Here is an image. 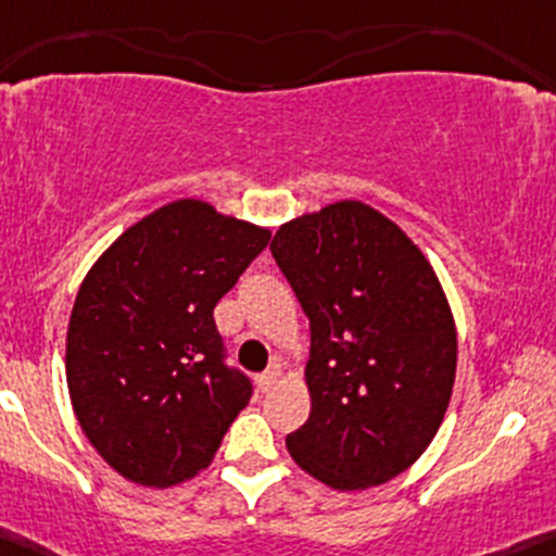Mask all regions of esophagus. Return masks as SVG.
<instances>
[{"mask_svg": "<svg viewBox=\"0 0 556 556\" xmlns=\"http://www.w3.org/2000/svg\"><path fill=\"white\" fill-rule=\"evenodd\" d=\"M278 380H280V366L276 364V366H270V369L262 371V375L256 377V386H260L262 391H270V388L276 386Z\"/></svg>", "mask_w": 556, "mask_h": 556, "instance_id": "obj_1", "label": "esophagus"}]
</instances>
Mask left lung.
I'll use <instances>...</instances> for the list:
<instances>
[{
	"label": "left lung",
	"instance_id": "obj_1",
	"mask_svg": "<svg viewBox=\"0 0 556 556\" xmlns=\"http://www.w3.org/2000/svg\"><path fill=\"white\" fill-rule=\"evenodd\" d=\"M270 251L311 318V417L289 455L331 490L391 482L433 442L455 386V318L431 262L362 200L286 222Z\"/></svg>",
	"mask_w": 556,
	"mask_h": 556
}]
</instances>
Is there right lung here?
Here are the masks:
<instances>
[{"label":"right lung","mask_w":556,"mask_h":556,"mask_svg":"<svg viewBox=\"0 0 556 556\" xmlns=\"http://www.w3.org/2000/svg\"><path fill=\"white\" fill-rule=\"evenodd\" d=\"M270 230L205 200L165 203L93 262L66 331L79 428L128 482L174 488L214 460L251 382L222 362L214 307Z\"/></svg>","instance_id":"add662e5"}]
</instances>
